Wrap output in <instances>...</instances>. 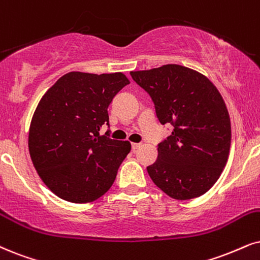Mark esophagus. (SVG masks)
<instances>
[{"instance_id":"34e87169","label":"esophagus","mask_w":260,"mask_h":260,"mask_svg":"<svg viewBox=\"0 0 260 260\" xmlns=\"http://www.w3.org/2000/svg\"><path fill=\"white\" fill-rule=\"evenodd\" d=\"M140 146H141L140 143H132V151H134V152H136V151L139 149Z\"/></svg>"}]
</instances>
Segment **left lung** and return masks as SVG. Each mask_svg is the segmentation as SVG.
<instances>
[{"instance_id": "obj_1", "label": "left lung", "mask_w": 260, "mask_h": 260, "mask_svg": "<svg viewBox=\"0 0 260 260\" xmlns=\"http://www.w3.org/2000/svg\"><path fill=\"white\" fill-rule=\"evenodd\" d=\"M150 94L162 124L174 127L147 167L154 185L177 200L203 196L228 160L232 128L225 103L205 75L180 64L131 72Z\"/></svg>"}]
</instances>
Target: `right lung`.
<instances>
[{"instance_id":"add662e5","label":"right lung","mask_w":260,"mask_h":260,"mask_svg":"<svg viewBox=\"0 0 260 260\" xmlns=\"http://www.w3.org/2000/svg\"><path fill=\"white\" fill-rule=\"evenodd\" d=\"M129 84L122 73L70 72L39 101L28 132L38 175L58 198L90 203L107 193L131 151L129 141L110 139L108 107Z\"/></svg>"}]
</instances>
